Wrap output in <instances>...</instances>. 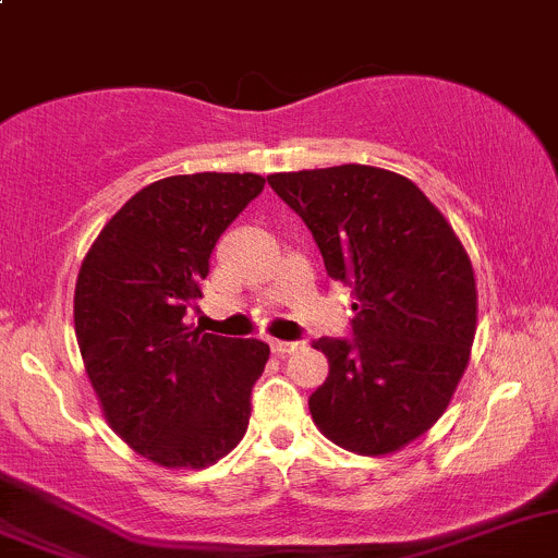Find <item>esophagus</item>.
<instances>
[{
    "label": "esophagus",
    "mask_w": 558,
    "mask_h": 558,
    "mask_svg": "<svg viewBox=\"0 0 558 558\" xmlns=\"http://www.w3.org/2000/svg\"><path fill=\"white\" fill-rule=\"evenodd\" d=\"M304 348V342H282V339H274L270 342V350H274L276 355H288V353H295V350Z\"/></svg>",
    "instance_id": "esophagus-1"
}]
</instances>
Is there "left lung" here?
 I'll return each mask as SVG.
<instances>
[{
    "instance_id": "obj_1",
    "label": "left lung",
    "mask_w": 558,
    "mask_h": 558,
    "mask_svg": "<svg viewBox=\"0 0 558 558\" xmlns=\"http://www.w3.org/2000/svg\"><path fill=\"white\" fill-rule=\"evenodd\" d=\"M353 295V339H317L328 378L310 413L328 441L391 454L447 411L476 333L474 268L416 183L342 163L268 174Z\"/></svg>"
}]
</instances>
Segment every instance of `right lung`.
I'll use <instances>...</instances> for the list:
<instances>
[{
    "mask_svg": "<svg viewBox=\"0 0 558 558\" xmlns=\"http://www.w3.org/2000/svg\"><path fill=\"white\" fill-rule=\"evenodd\" d=\"M263 185L254 172L156 180L106 221L78 270L73 323L100 411L163 469L214 465L246 435L268 344L203 333L185 315L216 241Z\"/></svg>",
    "mask_w": 558,
    "mask_h": 558,
    "instance_id": "1",
    "label": "right lung"
}]
</instances>
